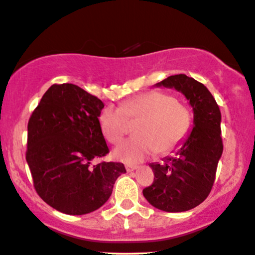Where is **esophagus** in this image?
Instances as JSON below:
<instances>
[{"label":"esophagus","instance_id":"obj_1","mask_svg":"<svg viewBox=\"0 0 255 255\" xmlns=\"http://www.w3.org/2000/svg\"><path fill=\"white\" fill-rule=\"evenodd\" d=\"M125 168H127V170H128V172H131V171L136 170V169L138 168V165H134V164H127V165H125Z\"/></svg>","mask_w":255,"mask_h":255}]
</instances>
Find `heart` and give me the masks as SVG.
<instances>
[{"label":"heart","mask_w":255,"mask_h":255,"mask_svg":"<svg viewBox=\"0 0 255 255\" xmlns=\"http://www.w3.org/2000/svg\"><path fill=\"white\" fill-rule=\"evenodd\" d=\"M139 122L138 137L122 143L113 155L125 163H138L153 152L166 153L187 137L191 115L184 104L161 91H146L131 97L121 108L108 106L100 113L99 125L106 140L118 144L130 130V123Z\"/></svg>","instance_id":"b5f03b06"}]
</instances>
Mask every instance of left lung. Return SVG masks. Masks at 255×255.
<instances>
[{
  "mask_svg": "<svg viewBox=\"0 0 255 255\" xmlns=\"http://www.w3.org/2000/svg\"><path fill=\"white\" fill-rule=\"evenodd\" d=\"M156 86L184 94L194 111V128L175 156L166 157L162 164H150L155 178L143 195L157 209L185 212L202 203L214 184L224 151L221 112L208 89L185 74L171 75Z\"/></svg>",
  "mask_w": 255,
  "mask_h": 255,
  "instance_id": "1",
  "label": "left lung"
}]
</instances>
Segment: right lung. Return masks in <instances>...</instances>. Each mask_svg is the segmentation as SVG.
I'll use <instances>...</instances> for the list:
<instances>
[{"label":"right lung","instance_id":"obj_1","mask_svg":"<svg viewBox=\"0 0 255 255\" xmlns=\"http://www.w3.org/2000/svg\"><path fill=\"white\" fill-rule=\"evenodd\" d=\"M102 100L73 84L46 91L28 122L26 159L34 188L47 204L68 215L94 212L111 196L123 163L102 162L109 147L99 125Z\"/></svg>","mask_w":255,"mask_h":255}]
</instances>
